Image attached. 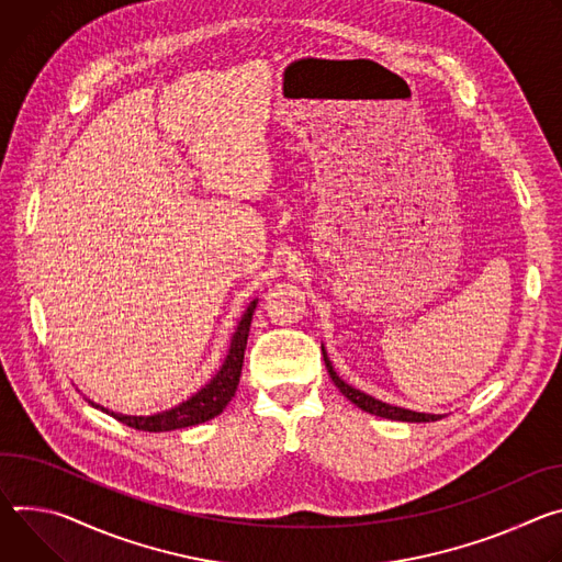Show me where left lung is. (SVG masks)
I'll use <instances>...</instances> for the list:
<instances>
[{
    "instance_id": "1",
    "label": "left lung",
    "mask_w": 562,
    "mask_h": 562,
    "mask_svg": "<svg viewBox=\"0 0 562 562\" xmlns=\"http://www.w3.org/2000/svg\"><path fill=\"white\" fill-rule=\"evenodd\" d=\"M322 352H324V361H326V368H328V372H330V378H333L335 386H337L355 406H359L361 411H366V413H370V415L386 417V419H397V422H435V419H442V415L415 413V411H408V408H400V406L384 404V402H380V400H375V397H370V395H366V393H361V391L348 386V384L337 375V372H335V368H333V363H330V359H328V355H326L324 348H322Z\"/></svg>"
}]
</instances>
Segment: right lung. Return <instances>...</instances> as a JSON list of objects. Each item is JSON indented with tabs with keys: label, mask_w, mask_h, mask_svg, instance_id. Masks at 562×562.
<instances>
[{
	"label": "right lung",
	"mask_w": 562,
	"mask_h": 562,
	"mask_svg": "<svg viewBox=\"0 0 562 562\" xmlns=\"http://www.w3.org/2000/svg\"><path fill=\"white\" fill-rule=\"evenodd\" d=\"M255 310H257V301H252V303L247 305L243 319L238 322V328H236V333L232 337V346H229V352L225 357L223 368L216 372V378L205 389H201L194 397L178 404L171 411H165V413H158V415H149V417L117 415V413H109V411L106 413L113 415L122 424H127V426H132L136 430H149V432H162V430H176V428L196 426V424H203V422L221 415L223 408L232 402V397L236 393V386H238V380H240L243 355H245L249 324H252ZM91 406H95V404H91Z\"/></svg>",
	"instance_id": "obj_1"
}]
</instances>
